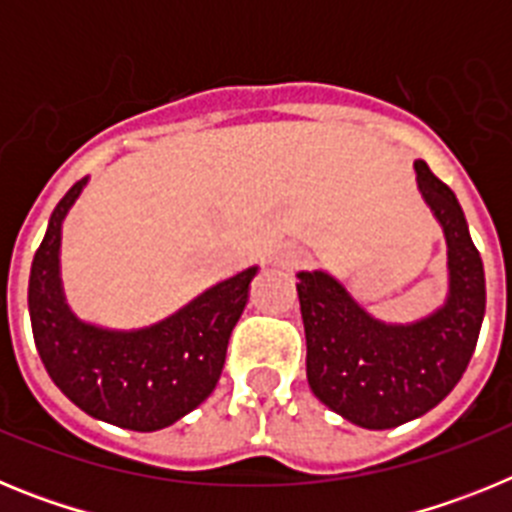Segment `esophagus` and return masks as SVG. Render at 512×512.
<instances>
[{"mask_svg":"<svg viewBox=\"0 0 512 512\" xmlns=\"http://www.w3.org/2000/svg\"><path fill=\"white\" fill-rule=\"evenodd\" d=\"M307 261V251L300 246H284L282 251L274 253V264L282 266V269H295Z\"/></svg>","mask_w":512,"mask_h":512,"instance_id":"1","label":"esophagus"}]
</instances>
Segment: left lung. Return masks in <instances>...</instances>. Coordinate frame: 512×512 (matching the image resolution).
<instances>
[{
  "instance_id": "1",
  "label": "left lung",
  "mask_w": 512,
  "mask_h": 512,
  "mask_svg": "<svg viewBox=\"0 0 512 512\" xmlns=\"http://www.w3.org/2000/svg\"><path fill=\"white\" fill-rule=\"evenodd\" d=\"M415 174L449 248V295L436 312L415 323H382L325 271L297 274L310 390L369 431L436 408L467 372L485 318V269L464 210L425 161H415Z\"/></svg>"
}]
</instances>
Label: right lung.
<instances>
[{"label": "right lung", "mask_w": 512, "mask_h": 512, "mask_svg": "<svg viewBox=\"0 0 512 512\" xmlns=\"http://www.w3.org/2000/svg\"><path fill=\"white\" fill-rule=\"evenodd\" d=\"M89 179L63 194L35 251L27 307L38 354L58 390L92 418L151 433L192 413L215 390L228 338L259 266L217 282L148 328L110 330L79 320L61 284V228Z\"/></svg>", "instance_id": "right-lung-1"}]
</instances>
